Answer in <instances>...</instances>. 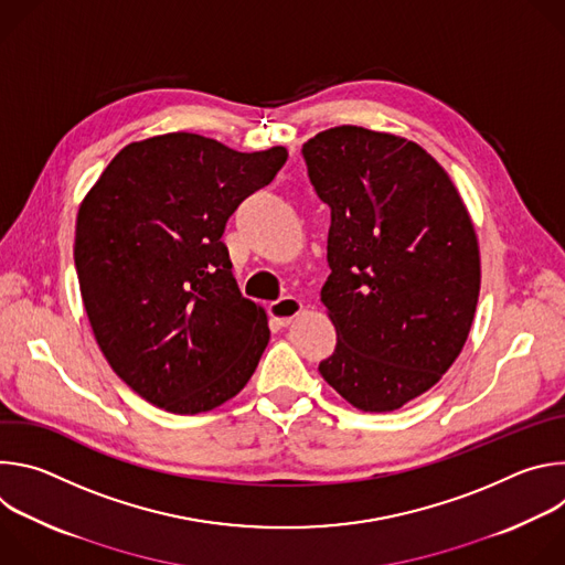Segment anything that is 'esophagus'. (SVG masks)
I'll return each mask as SVG.
<instances>
[{
    "label": "esophagus",
    "instance_id": "obj_1",
    "mask_svg": "<svg viewBox=\"0 0 565 565\" xmlns=\"http://www.w3.org/2000/svg\"><path fill=\"white\" fill-rule=\"evenodd\" d=\"M268 310H270V317L277 319L281 327H288V324H292V321L301 315L303 303H301L299 299H295V297H281V299L273 301V303L268 306Z\"/></svg>",
    "mask_w": 565,
    "mask_h": 565
}]
</instances>
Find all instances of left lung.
<instances>
[{
  "label": "left lung",
  "instance_id": "1",
  "mask_svg": "<svg viewBox=\"0 0 565 565\" xmlns=\"http://www.w3.org/2000/svg\"><path fill=\"white\" fill-rule=\"evenodd\" d=\"M301 153L331 207L321 303L338 344L319 373L355 409L395 412L447 373L471 331L480 292L471 216L414 140L342 125Z\"/></svg>",
  "mask_w": 565,
  "mask_h": 565
}]
</instances>
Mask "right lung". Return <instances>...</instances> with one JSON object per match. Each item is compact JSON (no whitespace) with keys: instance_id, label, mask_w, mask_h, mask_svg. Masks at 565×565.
I'll use <instances>...</instances> for the list:
<instances>
[{"instance_id":"1","label":"right lung","mask_w":565,"mask_h":565,"mask_svg":"<svg viewBox=\"0 0 565 565\" xmlns=\"http://www.w3.org/2000/svg\"><path fill=\"white\" fill-rule=\"evenodd\" d=\"M286 158L163 134L122 147L79 203L73 259L94 338L153 407L212 412L253 377L268 315L241 295L221 236Z\"/></svg>"}]
</instances>
